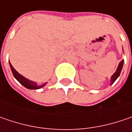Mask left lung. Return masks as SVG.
I'll list each match as a JSON object with an SVG mask.
<instances>
[{
  "instance_id": "obj_1",
  "label": "left lung",
  "mask_w": 132,
  "mask_h": 132,
  "mask_svg": "<svg viewBox=\"0 0 132 132\" xmlns=\"http://www.w3.org/2000/svg\"><path fill=\"white\" fill-rule=\"evenodd\" d=\"M123 62H124L123 60H122V61L120 62L119 64H118V68L116 70V72L112 76V77H111V84H113L114 81H115V80L118 78V76H119L120 74V72H121V70L123 68Z\"/></svg>"
}]
</instances>
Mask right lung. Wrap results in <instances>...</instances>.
Masks as SVG:
<instances>
[{
	"label": "right lung",
	"mask_w": 132,
	"mask_h": 132,
	"mask_svg": "<svg viewBox=\"0 0 132 132\" xmlns=\"http://www.w3.org/2000/svg\"><path fill=\"white\" fill-rule=\"evenodd\" d=\"M9 64H10L11 70H12V72L14 78L17 79L22 85H23L26 88H28L29 89H37L42 88L43 87H44L46 84V83H45L43 85H37L36 82L32 81L31 80H28L26 78H25L24 76H23L22 75H20L19 73H18V71H16V70L13 68L12 65L11 64L10 62H9Z\"/></svg>",
	"instance_id": "add662e5"
}]
</instances>
